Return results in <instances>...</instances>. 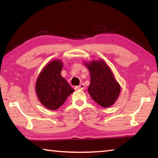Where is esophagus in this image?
I'll return each instance as SVG.
<instances>
[{"label": "esophagus", "mask_w": 158, "mask_h": 158, "mask_svg": "<svg viewBox=\"0 0 158 158\" xmlns=\"http://www.w3.org/2000/svg\"><path fill=\"white\" fill-rule=\"evenodd\" d=\"M85 88H86V86H85V85L84 84H81L79 85V86H77L75 87V89H81V90H84Z\"/></svg>", "instance_id": "esophagus-1"}]
</instances>
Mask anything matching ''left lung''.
Wrapping results in <instances>:
<instances>
[{
    "label": "left lung",
    "instance_id": "1",
    "mask_svg": "<svg viewBox=\"0 0 158 158\" xmlns=\"http://www.w3.org/2000/svg\"><path fill=\"white\" fill-rule=\"evenodd\" d=\"M84 64L90 72V96L102 107L112 106L118 98L121 86L111 69L102 59L84 62Z\"/></svg>",
    "mask_w": 158,
    "mask_h": 158
}]
</instances>
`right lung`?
<instances>
[{"instance_id": "right-lung-1", "label": "right lung", "mask_w": 158, "mask_h": 158, "mask_svg": "<svg viewBox=\"0 0 158 158\" xmlns=\"http://www.w3.org/2000/svg\"><path fill=\"white\" fill-rule=\"evenodd\" d=\"M63 63L54 60L46 64L39 74L35 91L39 101L46 108L58 109L74 90L61 75Z\"/></svg>"}]
</instances>
